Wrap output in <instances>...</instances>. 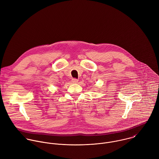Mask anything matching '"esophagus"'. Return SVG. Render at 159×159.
<instances>
[{"label":"esophagus","mask_w":159,"mask_h":159,"mask_svg":"<svg viewBox=\"0 0 159 159\" xmlns=\"http://www.w3.org/2000/svg\"><path fill=\"white\" fill-rule=\"evenodd\" d=\"M78 80L77 79H72V82L73 83V84H76V83H77L78 82Z\"/></svg>","instance_id":"34e87169"}]
</instances>
